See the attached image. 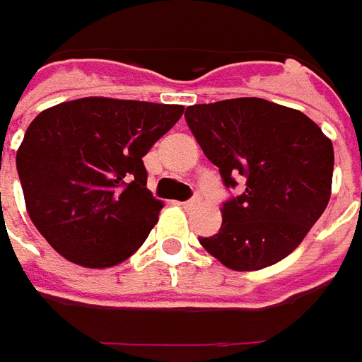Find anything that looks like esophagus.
I'll list each match as a JSON object with an SVG mask.
<instances>
[{
    "label": "esophagus",
    "instance_id": "34e87169",
    "mask_svg": "<svg viewBox=\"0 0 362 362\" xmlns=\"http://www.w3.org/2000/svg\"><path fill=\"white\" fill-rule=\"evenodd\" d=\"M198 204V196H192L190 200H186V202H182V208H192V206Z\"/></svg>",
    "mask_w": 362,
    "mask_h": 362
}]
</instances>
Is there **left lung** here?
Listing matches in <instances>:
<instances>
[{
    "mask_svg": "<svg viewBox=\"0 0 362 362\" xmlns=\"http://www.w3.org/2000/svg\"><path fill=\"white\" fill-rule=\"evenodd\" d=\"M186 124L222 184V226L198 240L232 270L276 264L303 243L329 204L334 152L313 119L262 98L186 107Z\"/></svg>",
    "mask_w": 362,
    "mask_h": 362,
    "instance_id": "obj_1",
    "label": "left lung"
}]
</instances>
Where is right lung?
<instances>
[{
    "mask_svg": "<svg viewBox=\"0 0 362 362\" xmlns=\"http://www.w3.org/2000/svg\"><path fill=\"white\" fill-rule=\"evenodd\" d=\"M184 106L81 98L42 112L16 166L28 214L69 262L107 268L134 255L162 202L146 188L142 156L180 119Z\"/></svg>",
    "mask_w": 362,
    "mask_h": 362,
    "instance_id": "1",
    "label": "right lung"
}]
</instances>
